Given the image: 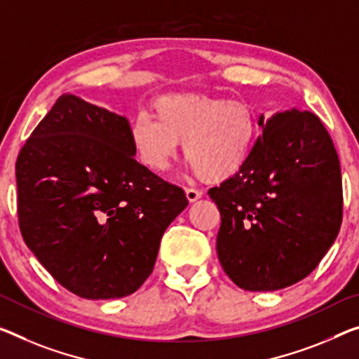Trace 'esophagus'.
<instances>
[{"label": "esophagus", "mask_w": 359, "mask_h": 359, "mask_svg": "<svg viewBox=\"0 0 359 359\" xmlns=\"http://www.w3.org/2000/svg\"><path fill=\"white\" fill-rule=\"evenodd\" d=\"M184 192H186V197H187V201H189V202H196L202 197V192L197 191V189H192V187H186Z\"/></svg>", "instance_id": "obj_1"}]
</instances>
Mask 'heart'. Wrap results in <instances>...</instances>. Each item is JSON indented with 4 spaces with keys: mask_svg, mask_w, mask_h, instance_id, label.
<instances>
[{
    "mask_svg": "<svg viewBox=\"0 0 359 359\" xmlns=\"http://www.w3.org/2000/svg\"><path fill=\"white\" fill-rule=\"evenodd\" d=\"M152 115L140 114L130 125V140L140 162L154 172H163L184 140L186 161L207 183H222L239 173L260 133L252 104L197 93L158 97L152 104Z\"/></svg>",
    "mask_w": 359,
    "mask_h": 359,
    "instance_id": "b5f03b06",
    "label": "heart"
}]
</instances>
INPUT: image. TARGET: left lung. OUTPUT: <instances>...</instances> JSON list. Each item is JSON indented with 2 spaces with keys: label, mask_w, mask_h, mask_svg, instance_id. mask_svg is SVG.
<instances>
[{
  "label": "left lung",
  "mask_w": 359,
  "mask_h": 359,
  "mask_svg": "<svg viewBox=\"0 0 359 359\" xmlns=\"http://www.w3.org/2000/svg\"><path fill=\"white\" fill-rule=\"evenodd\" d=\"M249 162L208 191L222 213L217 253L237 287L273 292L305 279L341 224L337 152L316 115L280 110L264 120Z\"/></svg>",
  "instance_id": "8db88e82"
}]
</instances>
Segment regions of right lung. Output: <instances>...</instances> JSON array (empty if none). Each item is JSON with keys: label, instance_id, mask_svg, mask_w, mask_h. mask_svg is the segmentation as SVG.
<instances>
[{"label": "right lung", "instance_id": "right-lung-1", "mask_svg": "<svg viewBox=\"0 0 359 359\" xmlns=\"http://www.w3.org/2000/svg\"><path fill=\"white\" fill-rule=\"evenodd\" d=\"M130 123L62 95L15 163L20 233L48 273L90 300L133 294L161 239L187 207L184 191L135 161Z\"/></svg>", "mask_w": 359, "mask_h": 359}]
</instances>
